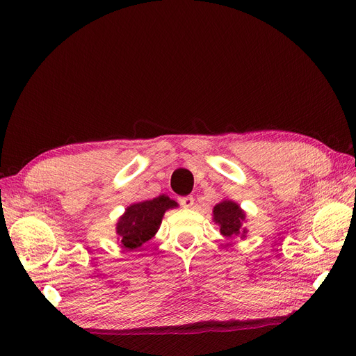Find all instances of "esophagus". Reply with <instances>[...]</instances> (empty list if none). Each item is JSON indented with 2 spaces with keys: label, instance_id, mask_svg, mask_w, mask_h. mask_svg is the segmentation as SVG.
Wrapping results in <instances>:
<instances>
[{
  "label": "esophagus",
  "instance_id": "1",
  "mask_svg": "<svg viewBox=\"0 0 356 356\" xmlns=\"http://www.w3.org/2000/svg\"><path fill=\"white\" fill-rule=\"evenodd\" d=\"M179 204L185 209H190L194 206V197L193 195H187V197H179Z\"/></svg>",
  "mask_w": 356,
  "mask_h": 356
}]
</instances>
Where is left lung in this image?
<instances>
[{
  "instance_id": "1",
  "label": "left lung",
  "mask_w": 356,
  "mask_h": 356,
  "mask_svg": "<svg viewBox=\"0 0 356 356\" xmlns=\"http://www.w3.org/2000/svg\"><path fill=\"white\" fill-rule=\"evenodd\" d=\"M213 216L216 223L220 225V232L226 238H234V236L242 234V238L246 233V229H243L245 222V213L241 210V207L233 201H222L214 207Z\"/></svg>"
}]
</instances>
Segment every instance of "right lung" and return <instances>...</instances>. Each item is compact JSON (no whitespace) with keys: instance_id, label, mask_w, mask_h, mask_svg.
<instances>
[{"instance_id":"obj_1","label":"right lung","mask_w":356,"mask_h":356,"mask_svg":"<svg viewBox=\"0 0 356 356\" xmlns=\"http://www.w3.org/2000/svg\"><path fill=\"white\" fill-rule=\"evenodd\" d=\"M178 204L166 195L138 202L127 207L117 223V234L122 248L134 250L152 239L158 232L163 213Z\"/></svg>"}]
</instances>
